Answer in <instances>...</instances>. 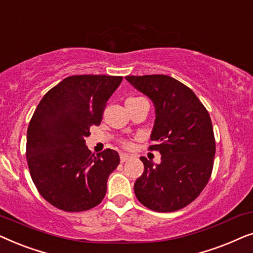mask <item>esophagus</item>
I'll return each mask as SVG.
<instances>
[{"mask_svg": "<svg viewBox=\"0 0 253 253\" xmlns=\"http://www.w3.org/2000/svg\"><path fill=\"white\" fill-rule=\"evenodd\" d=\"M120 159H121V162H126L127 160H129L130 159V155H127V154H126V153H121V155H120Z\"/></svg>", "mask_w": 253, "mask_h": 253, "instance_id": "34e87169", "label": "esophagus"}]
</instances>
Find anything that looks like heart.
<instances>
[{
  "instance_id": "b5f03b06",
  "label": "heart",
  "mask_w": 253,
  "mask_h": 253,
  "mask_svg": "<svg viewBox=\"0 0 253 253\" xmlns=\"http://www.w3.org/2000/svg\"><path fill=\"white\" fill-rule=\"evenodd\" d=\"M130 99H136V98H130ZM130 99H129V100H130ZM122 145H123V146L126 147V148H130L131 146H132V144H131L130 141H127V140H123V141H122Z\"/></svg>"
}]
</instances>
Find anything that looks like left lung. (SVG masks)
I'll return each mask as SVG.
<instances>
[{
	"instance_id": "obj_1",
	"label": "left lung",
	"mask_w": 253,
	"mask_h": 253,
	"mask_svg": "<svg viewBox=\"0 0 253 253\" xmlns=\"http://www.w3.org/2000/svg\"><path fill=\"white\" fill-rule=\"evenodd\" d=\"M155 108L151 151L159 165L141 157L144 172L134 183L137 199L155 212L188 206L205 188L213 170L215 139L210 114L191 88L166 75L126 76Z\"/></svg>"
}]
</instances>
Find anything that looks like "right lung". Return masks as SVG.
Segmentation results:
<instances>
[{"label": "right lung", "instance_id": "right-lung-1", "mask_svg": "<svg viewBox=\"0 0 253 253\" xmlns=\"http://www.w3.org/2000/svg\"><path fill=\"white\" fill-rule=\"evenodd\" d=\"M123 77L77 75L49 89L27 129L26 159L38 191L67 212H83L105 198L107 179L120 164L116 151L94 154L85 145Z\"/></svg>", "mask_w": 253, "mask_h": 253}]
</instances>
